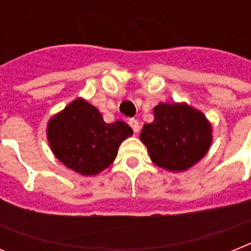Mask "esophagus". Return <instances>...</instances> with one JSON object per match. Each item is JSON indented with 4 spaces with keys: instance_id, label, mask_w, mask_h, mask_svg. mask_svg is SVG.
I'll use <instances>...</instances> for the list:
<instances>
[{
    "instance_id": "esophagus-1",
    "label": "esophagus",
    "mask_w": 251,
    "mask_h": 251,
    "mask_svg": "<svg viewBox=\"0 0 251 251\" xmlns=\"http://www.w3.org/2000/svg\"><path fill=\"white\" fill-rule=\"evenodd\" d=\"M129 125L131 126V129H133L134 133H138V131H139V122H138L135 118H130Z\"/></svg>"
}]
</instances>
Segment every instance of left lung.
<instances>
[{
    "mask_svg": "<svg viewBox=\"0 0 251 251\" xmlns=\"http://www.w3.org/2000/svg\"><path fill=\"white\" fill-rule=\"evenodd\" d=\"M155 121L146 124L141 141L151 160L168 171L182 172L198 163L211 145V125L186 104H163L153 109Z\"/></svg>",
    "mask_w": 251,
    "mask_h": 251,
    "instance_id": "1",
    "label": "left lung"
}]
</instances>
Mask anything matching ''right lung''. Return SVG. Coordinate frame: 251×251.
Masks as SVG:
<instances>
[{
	"label": "right lung",
	"instance_id": "1",
	"mask_svg": "<svg viewBox=\"0 0 251 251\" xmlns=\"http://www.w3.org/2000/svg\"><path fill=\"white\" fill-rule=\"evenodd\" d=\"M133 130L124 121L106 124L94 105L75 100L49 121L48 139L56 157L83 176L96 175L117 156Z\"/></svg>",
	"mask_w": 251,
	"mask_h": 251
}]
</instances>
